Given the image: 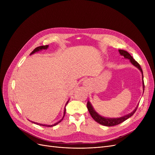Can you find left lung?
<instances>
[{"label":"left lung","mask_w":155,"mask_h":155,"mask_svg":"<svg viewBox=\"0 0 155 155\" xmlns=\"http://www.w3.org/2000/svg\"><path fill=\"white\" fill-rule=\"evenodd\" d=\"M119 52H120V55L124 56V58L129 59L130 63H132L134 67H136L137 68H138L140 70V72H142L143 90L144 91V82H143V71H142L141 67H140V65L139 64V63L137 61H136L133 59L132 56H131L130 55V54H129L127 51L124 50H119ZM87 105L88 110L89 112V113L91 114V116L92 117V118L94 120L96 121V122H97L98 124H100L103 125H105V126H107V127L116 125H118L121 123L124 122V121H125L126 120H127L128 118H129L130 117H131L134 114V112H136V110H137V107H138V106H137V107L135 108V109L132 112H130V113L127 114L125 116H124L122 117H120V118H105V117L100 116L99 114L97 113V112H96L94 109L93 107L92 106L91 102L89 101H88Z\"/></svg>","instance_id":"1"}]
</instances>
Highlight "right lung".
I'll return each instance as SVG.
<instances>
[{"label":"right lung","instance_id":"add662e5","mask_svg":"<svg viewBox=\"0 0 155 155\" xmlns=\"http://www.w3.org/2000/svg\"><path fill=\"white\" fill-rule=\"evenodd\" d=\"M48 48V45H45V46H38V47H37V48H35L34 50V51H32V52L30 54V55H32V54H35V52H37V51H41V50H46V49H47ZM69 101V100H68ZM68 101H67V104H66V105H65V107H66V105H67V104L68 103ZM65 107H64V115H63V118L60 121H58L57 123H55V124H53V125H45V124H38V123H35V122H34V124H37V125H42V126H46V127H53V126H54V125H56L57 124H58L59 122H61V121H62V120L63 119V118H64V114H65V112H66V109H65Z\"/></svg>","mask_w":155,"mask_h":155}]
</instances>
